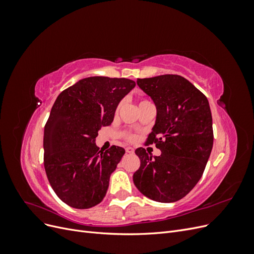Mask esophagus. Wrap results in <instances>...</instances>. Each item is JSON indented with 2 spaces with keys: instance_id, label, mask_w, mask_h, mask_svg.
Returning <instances> with one entry per match:
<instances>
[{
  "instance_id": "1",
  "label": "esophagus",
  "mask_w": 254,
  "mask_h": 254,
  "mask_svg": "<svg viewBox=\"0 0 254 254\" xmlns=\"http://www.w3.org/2000/svg\"><path fill=\"white\" fill-rule=\"evenodd\" d=\"M126 151L128 153H133L134 152V148H132V147H126Z\"/></svg>"
}]
</instances>
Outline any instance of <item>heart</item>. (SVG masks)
Segmentation results:
<instances>
[{
  "label": "heart",
  "instance_id": "1",
  "mask_svg": "<svg viewBox=\"0 0 254 254\" xmlns=\"http://www.w3.org/2000/svg\"><path fill=\"white\" fill-rule=\"evenodd\" d=\"M143 103H147V101H141V103H140V104H143ZM120 107H121V104L118 106V109H117V111L120 109ZM124 136L126 137V139H127L128 141H133V140H134V135H133V134L126 133V134H124Z\"/></svg>",
  "mask_w": 254,
  "mask_h": 254
}]
</instances>
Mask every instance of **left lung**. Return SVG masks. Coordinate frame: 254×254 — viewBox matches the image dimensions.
Masks as SVG:
<instances>
[{
  "mask_svg": "<svg viewBox=\"0 0 254 254\" xmlns=\"http://www.w3.org/2000/svg\"><path fill=\"white\" fill-rule=\"evenodd\" d=\"M157 108L156 124L146 144H156L159 157L135 149L140 168L133 182L141 193L158 202H175L200 180L213 147L209 101L180 75H160L136 80Z\"/></svg>",
  "mask_w": 254,
  "mask_h": 254,
  "instance_id": "8db88e82",
  "label": "left lung"
}]
</instances>
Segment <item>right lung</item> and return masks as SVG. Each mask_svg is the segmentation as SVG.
I'll list each match as a JSON object with an SVG mask.
<instances>
[{"label": "right lung", "instance_id": "add662e5", "mask_svg": "<svg viewBox=\"0 0 254 254\" xmlns=\"http://www.w3.org/2000/svg\"><path fill=\"white\" fill-rule=\"evenodd\" d=\"M135 87L127 78L93 76L61 92L44 127V168L56 195L75 209L101 202L125 149L98 150L95 139L118 105Z\"/></svg>", "mask_w": 254, "mask_h": 254}]
</instances>
